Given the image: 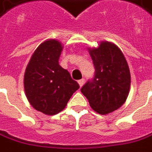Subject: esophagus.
Listing matches in <instances>:
<instances>
[{
	"label": "esophagus",
	"mask_w": 152,
	"mask_h": 152,
	"mask_svg": "<svg viewBox=\"0 0 152 152\" xmlns=\"http://www.w3.org/2000/svg\"><path fill=\"white\" fill-rule=\"evenodd\" d=\"M84 82H85V79H80V80H78V84H79L80 86H82L83 84H84Z\"/></svg>",
	"instance_id": "34e87169"
}]
</instances>
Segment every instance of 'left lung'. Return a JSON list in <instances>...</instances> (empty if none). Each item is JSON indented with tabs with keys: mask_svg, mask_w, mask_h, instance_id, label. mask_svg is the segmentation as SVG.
I'll return each instance as SVG.
<instances>
[{
	"mask_svg": "<svg viewBox=\"0 0 152 152\" xmlns=\"http://www.w3.org/2000/svg\"><path fill=\"white\" fill-rule=\"evenodd\" d=\"M95 75L81 87L91 107L106 115L123 105L131 86V74L126 60L115 44L102 41L97 48L89 49Z\"/></svg>",
	"mask_w": 152,
	"mask_h": 152,
	"instance_id": "left-lung-1",
	"label": "left lung"
}]
</instances>
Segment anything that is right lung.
Instances as JSON below:
<instances>
[{"mask_svg": "<svg viewBox=\"0 0 152 152\" xmlns=\"http://www.w3.org/2000/svg\"><path fill=\"white\" fill-rule=\"evenodd\" d=\"M63 46L50 39L42 42L31 57L24 75V88L30 104L46 115H56L67 105L79 84L59 65Z\"/></svg>", "mask_w": 152, "mask_h": 152, "instance_id": "obj_1", "label": "right lung"}]
</instances>
